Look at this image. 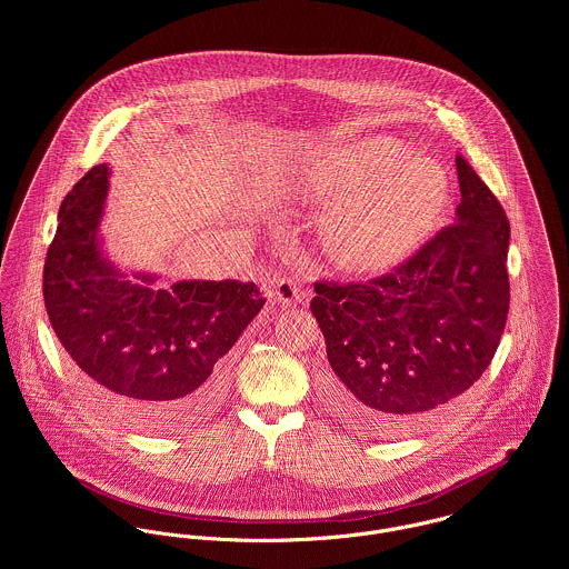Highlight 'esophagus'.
I'll return each instance as SVG.
<instances>
[{
    "instance_id": "34e87169",
    "label": "esophagus",
    "mask_w": 569,
    "mask_h": 569,
    "mask_svg": "<svg viewBox=\"0 0 569 569\" xmlns=\"http://www.w3.org/2000/svg\"><path fill=\"white\" fill-rule=\"evenodd\" d=\"M273 296L276 300L284 307H291V305H298L302 300V287L298 280L293 278H273Z\"/></svg>"
}]
</instances>
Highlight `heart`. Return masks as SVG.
Returning a JSON list of instances; mask_svg holds the SVG:
<instances>
[{
  "mask_svg": "<svg viewBox=\"0 0 569 569\" xmlns=\"http://www.w3.org/2000/svg\"><path fill=\"white\" fill-rule=\"evenodd\" d=\"M313 203L332 210L326 244L352 273L386 271L436 230L449 201V179L431 160L411 158L390 138L335 147L305 177Z\"/></svg>",
  "mask_w": 569,
  "mask_h": 569,
  "instance_id": "obj_1",
  "label": "heart"
}]
</instances>
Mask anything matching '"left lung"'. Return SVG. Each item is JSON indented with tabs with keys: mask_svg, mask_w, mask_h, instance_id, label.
I'll return each mask as SVG.
<instances>
[{
	"mask_svg": "<svg viewBox=\"0 0 569 569\" xmlns=\"http://www.w3.org/2000/svg\"><path fill=\"white\" fill-rule=\"evenodd\" d=\"M456 168V223L386 276L316 282L311 313L330 363L326 406L375 438L401 436L465 395L485 375L506 326L510 223L465 158Z\"/></svg>",
	"mask_w": 569,
	"mask_h": 569,
	"instance_id": "obj_1",
	"label": "left lung"
}]
</instances>
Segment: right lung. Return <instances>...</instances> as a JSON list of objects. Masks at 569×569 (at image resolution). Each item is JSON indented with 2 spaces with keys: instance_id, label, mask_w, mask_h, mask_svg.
<instances>
[{
  "instance_id": "add662e5",
  "label": "right lung",
  "mask_w": 569,
  "mask_h": 569,
  "mask_svg": "<svg viewBox=\"0 0 569 569\" xmlns=\"http://www.w3.org/2000/svg\"><path fill=\"white\" fill-rule=\"evenodd\" d=\"M109 166H93L59 210L43 264L50 325L82 390L140 431L201 420L228 388L226 357L267 302L253 282L183 280L168 291L151 276L127 280L98 247Z\"/></svg>"
}]
</instances>
